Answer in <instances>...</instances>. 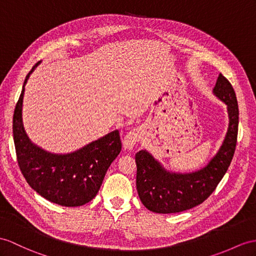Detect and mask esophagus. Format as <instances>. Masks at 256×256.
<instances>
[{
    "label": "esophagus",
    "instance_id": "esophagus-1",
    "mask_svg": "<svg viewBox=\"0 0 256 256\" xmlns=\"http://www.w3.org/2000/svg\"><path fill=\"white\" fill-rule=\"evenodd\" d=\"M141 139V132L139 129H132V132H129L124 139V148L127 150H132L136 143H138Z\"/></svg>",
    "mask_w": 256,
    "mask_h": 256
}]
</instances>
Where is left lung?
<instances>
[{
	"label": "left lung",
	"mask_w": 256,
	"mask_h": 256,
	"mask_svg": "<svg viewBox=\"0 0 256 256\" xmlns=\"http://www.w3.org/2000/svg\"><path fill=\"white\" fill-rule=\"evenodd\" d=\"M213 92L227 105L229 126L220 151L206 166L190 174L170 172L146 150L136 154V190L142 204L154 213H179L203 203L232 163L238 136V102L232 84L222 74Z\"/></svg>",
	"instance_id": "left-lung-1"
}]
</instances>
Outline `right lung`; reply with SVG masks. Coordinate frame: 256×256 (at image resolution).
Listing matches in <instances>:
<instances>
[{"mask_svg": "<svg viewBox=\"0 0 256 256\" xmlns=\"http://www.w3.org/2000/svg\"><path fill=\"white\" fill-rule=\"evenodd\" d=\"M40 64L24 79L13 116V136L17 162L24 179L36 192L62 206H81L100 190L110 165L122 151L118 130L68 154H53L30 141L22 124L24 84Z\"/></svg>", "mask_w": 256, "mask_h": 256, "instance_id": "1", "label": "right lung"}]
</instances>
